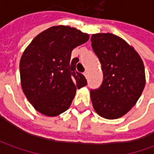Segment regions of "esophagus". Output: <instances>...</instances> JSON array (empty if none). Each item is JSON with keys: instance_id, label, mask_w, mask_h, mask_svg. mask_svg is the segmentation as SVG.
<instances>
[{"instance_id": "esophagus-1", "label": "esophagus", "mask_w": 154, "mask_h": 154, "mask_svg": "<svg viewBox=\"0 0 154 154\" xmlns=\"http://www.w3.org/2000/svg\"><path fill=\"white\" fill-rule=\"evenodd\" d=\"M83 74L85 75V77H87V75H88V71H87V70H86V71L83 73Z\"/></svg>"}]
</instances>
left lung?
<instances>
[{"label":"left lung","mask_w":154,"mask_h":154,"mask_svg":"<svg viewBox=\"0 0 154 154\" xmlns=\"http://www.w3.org/2000/svg\"><path fill=\"white\" fill-rule=\"evenodd\" d=\"M91 42L103 71L102 84L90 91L93 108L103 118H119L135 104L145 87L143 62L133 47L114 34H93Z\"/></svg>","instance_id":"obj_1"}]
</instances>
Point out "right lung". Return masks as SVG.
<instances>
[{
	"label": "right lung",
	"mask_w": 154,
	"mask_h": 154,
	"mask_svg": "<svg viewBox=\"0 0 154 154\" xmlns=\"http://www.w3.org/2000/svg\"><path fill=\"white\" fill-rule=\"evenodd\" d=\"M88 39V34L75 28L52 26L38 34L24 51L20 62L21 86L40 113L55 116L64 112L76 89L87 85L75 68L79 60H71V52Z\"/></svg>",
	"instance_id": "add662e5"
}]
</instances>
